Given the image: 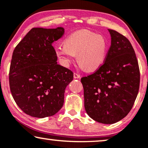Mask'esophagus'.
Returning a JSON list of instances; mask_svg holds the SVG:
<instances>
[{
	"label": "esophagus",
	"mask_w": 148,
	"mask_h": 148,
	"mask_svg": "<svg viewBox=\"0 0 148 148\" xmlns=\"http://www.w3.org/2000/svg\"><path fill=\"white\" fill-rule=\"evenodd\" d=\"M73 77L75 79H78V78H80V75L77 73H73Z\"/></svg>",
	"instance_id": "1"
}]
</instances>
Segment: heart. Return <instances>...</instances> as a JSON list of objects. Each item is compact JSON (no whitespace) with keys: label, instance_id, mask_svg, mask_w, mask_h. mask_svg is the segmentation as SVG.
Listing matches in <instances>:
<instances>
[{"label":"heart","instance_id":"b5f03b06","mask_svg":"<svg viewBox=\"0 0 148 148\" xmlns=\"http://www.w3.org/2000/svg\"><path fill=\"white\" fill-rule=\"evenodd\" d=\"M108 50L106 38L89 30L74 32L64 44L54 46V51L62 66L69 67L75 59L80 67L92 71L104 64Z\"/></svg>","mask_w":148,"mask_h":148}]
</instances>
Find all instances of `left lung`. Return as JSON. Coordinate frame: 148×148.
Listing matches in <instances>:
<instances>
[{"instance_id": "1", "label": "left lung", "mask_w": 148, "mask_h": 148, "mask_svg": "<svg viewBox=\"0 0 148 148\" xmlns=\"http://www.w3.org/2000/svg\"><path fill=\"white\" fill-rule=\"evenodd\" d=\"M111 45L103 65L81 82L84 106L93 120L113 124L130 112L139 92V65L132 45L124 36L108 29Z\"/></svg>"}]
</instances>
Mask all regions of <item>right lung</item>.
Listing matches in <instances>:
<instances>
[{"label": "right lung", "instance_id": "right-lung-1", "mask_svg": "<svg viewBox=\"0 0 148 148\" xmlns=\"http://www.w3.org/2000/svg\"><path fill=\"white\" fill-rule=\"evenodd\" d=\"M64 34L62 27L32 28L14 50L10 90L17 106L29 116H52L63 106L64 91L73 73L57 64L52 44Z\"/></svg>", "mask_w": 148, "mask_h": 148}]
</instances>
